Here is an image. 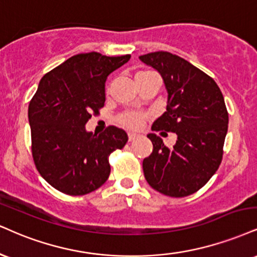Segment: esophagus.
Instances as JSON below:
<instances>
[{"label":"esophagus","mask_w":257,"mask_h":257,"mask_svg":"<svg viewBox=\"0 0 257 257\" xmlns=\"http://www.w3.org/2000/svg\"><path fill=\"white\" fill-rule=\"evenodd\" d=\"M138 138V134H135V133H128V139L129 141H133L135 140V139Z\"/></svg>","instance_id":"34e87169"}]
</instances>
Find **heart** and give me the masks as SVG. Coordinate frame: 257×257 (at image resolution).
<instances>
[{"instance_id": "1", "label": "heart", "mask_w": 257, "mask_h": 257, "mask_svg": "<svg viewBox=\"0 0 257 257\" xmlns=\"http://www.w3.org/2000/svg\"><path fill=\"white\" fill-rule=\"evenodd\" d=\"M152 74H156L153 72H139L135 78L138 76H146V75H152ZM147 118V115L144 112H139V111H129V112L122 113L118 117V123L122 124L123 126H126V128L131 129H139L141 128L142 124H144L145 119Z\"/></svg>"}]
</instances>
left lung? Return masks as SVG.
Here are the masks:
<instances>
[{
    "label": "left lung",
    "mask_w": 257,
    "mask_h": 257,
    "mask_svg": "<svg viewBox=\"0 0 257 257\" xmlns=\"http://www.w3.org/2000/svg\"><path fill=\"white\" fill-rule=\"evenodd\" d=\"M159 72L168 91L166 111L152 131L177 135L168 147L151 133L153 151L142 168L148 184L171 197L191 195L215 174L222 159L228 113L220 88L211 76L168 51L139 57Z\"/></svg>",
    "instance_id": "1"
}]
</instances>
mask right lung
<instances>
[{
	"instance_id": "right-lung-1",
	"label": "right lung",
	"mask_w": 257,
	"mask_h": 257,
	"mask_svg": "<svg viewBox=\"0 0 257 257\" xmlns=\"http://www.w3.org/2000/svg\"><path fill=\"white\" fill-rule=\"evenodd\" d=\"M131 55L79 54L46 73L29 105L32 157L55 189L78 196L101 187L110 175L109 156L124 147L128 135L110 125L101 134L85 124L105 103V81Z\"/></svg>"
}]
</instances>
